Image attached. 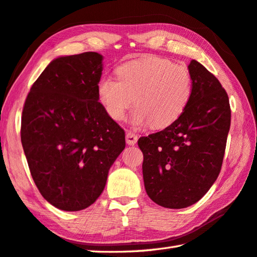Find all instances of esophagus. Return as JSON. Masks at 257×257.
<instances>
[{
	"label": "esophagus",
	"mask_w": 257,
	"mask_h": 257,
	"mask_svg": "<svg viewBox=\"0 0 257 257\" xmlns=\"http://www.w3.org/2000/svg\"><path fill=\"white\" fill-rule=\"evenodd\" d=\"M137 140H138L137 135H135L134 133L128 132L127 134H125V143H127L129 146L136 145V143H137Z\"/></svg>",
	"instance_id": "obj_1"
}]
</instances>
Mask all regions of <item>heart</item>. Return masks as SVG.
<instances>
[{
  "instance_id": "b5f03b06",
  "label": "heart",
  "mask_w": 257,
  "mask_h": 257,
  "mask_svg": "<svg viewBox=\"0 0 257 257\" xmlns=\"http://www.w3.org/2000/svg\"><path fill=\"white\" fill-rule=\"evenodd\" d=\"M117 72L118 78L104 75L98 84L100 101L114 120H121L135 101L137 107L132 114L135 127L152 122L160 128L173 123L187 107L193 83L183 65L147 57L123 63Z\"/></svg>"
}]
</instances>
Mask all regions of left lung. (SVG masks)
<instances>
[{
    "label": "left lung",
    "instance_id": "obj_1",
    "mask_svg": "<svg viewBox=\"0 0 257 257\" xmlns=\"http://www.w3.org/2000/svg\"><path fill=\"white\" fill-rule=\"evenodd\" d=\"M192 95L177 120L142 137L143 176L149 198L166 208L197 203L217 179L230 127L228 95L203 64L192 60Z\"/></svg>",
    "mask_w": 257,
    "mask_h": 257
}]
</instances>
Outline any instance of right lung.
<instances>
[{"mask_svg":"<svg viewBox=\"0 0 257 257\" xmlns=\"http://www.w3.org/2000/svg\"><path fill=\"white\" fill-rule=\"evenodd\" d=\"M103 57H58L32 85L22 112L21 142L44 199L65 212L92 205L125 147L124 132L99 102Z\"/></svg>","mask_w":257,"mask_h":257,"instance_id":"add662e5","label":"right lung"}]
</instances>
